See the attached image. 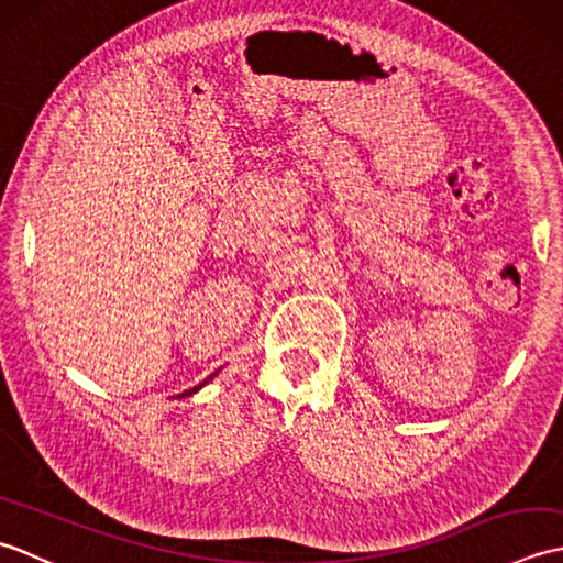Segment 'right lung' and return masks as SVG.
Listing matches in <instances>:
<instances>
[{"instance_id":"1","label":"right lung","mask_w":563,"mask_h":563,"mask_svg":"<svg viewBox=\"0 0 563 563\" xmlns=\"http://www.w3.org/2000/svg\"><path fill=\"white\" fill-rule=\"evenodd\" d=\"M212 377H214V375H210V377H206V379H202V382H200V385H198V387H194V389H188V391H184V394H186V397H188V394H194V391H198V389H200V387H202V385H208V382H210V379H212ZM184 394H181V397H184Z\"/></svg>"}]
</instances>
